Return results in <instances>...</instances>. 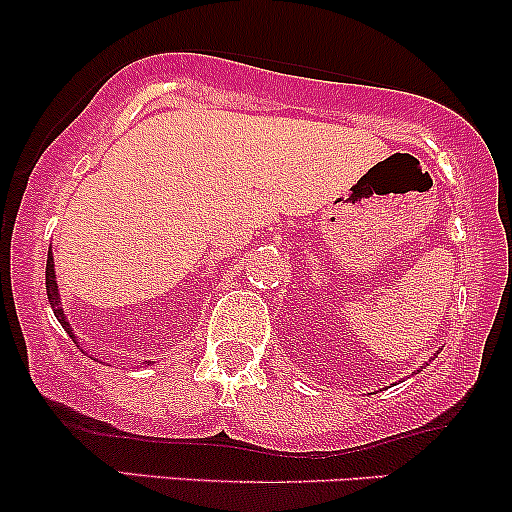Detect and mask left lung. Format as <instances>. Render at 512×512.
I'll list each match as a JSON object with an SVG mask.
<instances>
[{
	"mask_svg": "<svg viewBox=\"0 0 512 512\" xmlns=\"http://www.w3.org/2000/svg\"><path fill=\"white\" fill-rule=\"evenodd\" d=\"M433 358H436V354H433L431 358H428V361H433ZM428 361H426V363H421V368H426V366H428ZM421 368H419V370H416V373H421Z\"/></svg>",
	"mask_w": 512,
	"mask_h": 512,
	"instance_id": "8db88e82",
	"label": "left lung"
}]
</instances>
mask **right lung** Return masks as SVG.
<instances>
[{"label": "right lung", "mask_w": 512, "mask_h": 512, "mask_svg": "<svg viewBox=\"0 0 512 512\" xmlns=\"http://www.w3.org/2000/svg\"><path fill=\"white\" fill-rule=\"evenodd\" d=\"M45 289H48V301H50L52 313H55L57 320H60V325L64 327V332H67L69 337H72V342L79 344V339H76L72 325H69L67 315H64V310H62V298H60V289H57L55 257H52V248L48 250V267H45ZM81 351H84V349H81ZM146 363H154V361H146Z\"/></svg>", "instance_id": "right-lung-1"}]
</instances>
